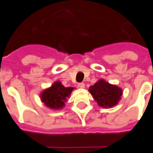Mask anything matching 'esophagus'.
Wrapping results in <instances>:
<instances>
[{"label":"esophagus","instance_id":"34e87169","mask_svg":"<svg viewBox=\"0 0 153 153\" xmlns=\"http://www.w3.org/2000/svg\"><path fill=\"white\" fill-rule=\"evenodd\" d=\"M78 86H79V88H84L85 84L83 83H78Z\"/></svg>","mask_w":153,"mask_h":153}]
</instances>
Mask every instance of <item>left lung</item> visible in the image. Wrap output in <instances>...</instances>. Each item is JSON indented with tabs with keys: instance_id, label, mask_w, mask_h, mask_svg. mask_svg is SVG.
<instances>
[{
	"instance_id": "1",
	"label": "left lung",
	"mask_w": 153,
	"mask_h": 153,
	"mask_svg": "<svg viewBox=\"0 0 153 153\" xmlns=\"http://www.w3.org/2000/svg\"><path fill=\"white\" fill-rule=\"evenodd\" d=\"M89 92L99 106L102 108H111L117 105L123 95V90L120 87L102 79L90 86Z\"/></svg>"
}]
</instances>
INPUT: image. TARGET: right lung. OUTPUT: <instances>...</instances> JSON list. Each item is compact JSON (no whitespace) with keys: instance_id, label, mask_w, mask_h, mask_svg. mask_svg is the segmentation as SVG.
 I'll use <instances>...</instances> for the list:
<instances>
[{"instance_id":"1","label":"right lung","mask_w":153,"mask_h":153,"mask_svg":"<svg viewBox=\"0 0 153 153\" xmlns=\"http://www.w3.org/2000/svg\"><path fill=\"white\" fill-rule=\"evenodd\" d=\"M74 90V87H65L60 81L56 80L50 87L42 91L40 100L50 109H60L64 107L65 102Z\"/></svg>"}]
</instances>
